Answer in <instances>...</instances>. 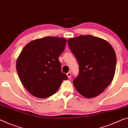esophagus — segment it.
<instances>
[{
  "instance_id": "1",
  "label": "esophagus",
  "mask_w": 128,
  "mask_h": 128,
  "mask_svg": "<svg viewBox=\"0 0 128 128\" xmlns=\"http://www.w3.org/2000/svg\"><path fill=\"white\" fill-rule=\"evenodd\" d=\"M71 76H72V74H71L70 72H68V73H67V76H68V78H70Z\"/></svg>"
}]
</instances>
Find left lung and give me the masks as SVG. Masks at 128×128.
Wrapping results in <instances>:
<instances>
[{"label":"left lung","mask_w":128,"mask_h":128,"mask_svg":"<svg viewBox=\"0 0 128 128\" xmlns=\"http://www.w3.org/2000/svg\"><path fill=\"white\" fill-rule=\"evenodd\" d=\"M68 44L79 65V74L72 81L76 90L88 98L102 93L114 76L116 56L113 47L90 35L69 38Z\"/></svg>","instance_id":"8db88e82"}]
</instances>
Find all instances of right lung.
<instances>
[{
	"mask_svg": "<svg viewBox=\"0 0 128 128\" xmlns=\"http://www.w3.org/2000/svg\"><path fill=\"white\" fill-rule=\"evenodd\" d=\"M66 39L46 36L27 44L16 60V70L22 83L31 94L39 98L57 92L68 76L62 72L59 56L65 48Z\"/></svg>",
	"mask_w": 128,
	"mask_h": 128,
	"instance_id": "1",
	"label": "right lung"
}]
</instances>
